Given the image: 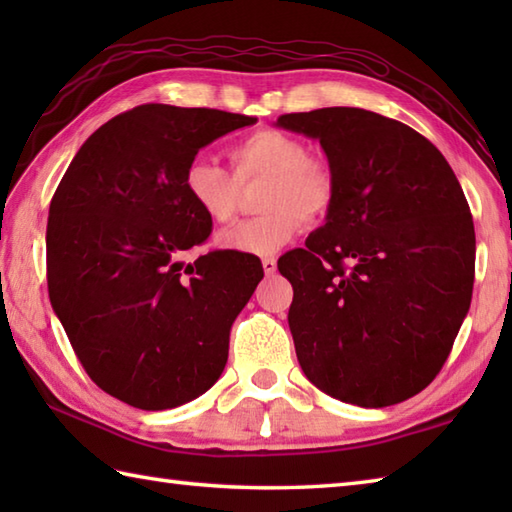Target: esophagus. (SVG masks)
Listing matches in <instances>:
<instances>
[{
    "label": "esophagus",
    "instance_id": "34e87169",
    "mask_svg": "<svg viewBox=\"0 0 512 512\" xmlns=\"http://www.w3.org/2000/svg\"><path fill=\"white\" fill-rule=\"evenodd\" d=\"M262 266H264V273H266L268 277L277 273V259H275V257H266V259H262Z\"/></svg>",
    "mask_w": 512,
    "mask_h": 512
}]
</instances>
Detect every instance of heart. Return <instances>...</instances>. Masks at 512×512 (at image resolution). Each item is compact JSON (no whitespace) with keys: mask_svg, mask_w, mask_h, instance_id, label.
<instances>
[{"mask_svg":"<svg viewBox=\"0 0 512 512\" xmlns=\"http://www.w3.org/2000/svg\"><path fill=\"white\" fill-rule=\"evenodd\" d=\"M233 173L209 158H195L184 171V189L206 220L226 224L239 204V184L264 180L257 209L264 211L217 235V246L235 253L273 255L295 237L303 220L314 224L336 198L332 169L310 158L301 138L281 129H257L228 151Z\"/></svg>","mask_w":512,"mask_h":512,"instance_id":"heart-1","label":"heart"}]
</instances>
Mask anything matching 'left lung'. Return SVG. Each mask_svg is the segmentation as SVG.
Returning <instances> with one entry per match:
<instances>
[{
	"label": "left lung",
	"mask_w": 512,
	"mask_h": 512,
	"mask_svg": "<svg viewBox=\"0 0 512 512\" xmlns=\"http://www.w3.org/2000/svg\"><path fill=\"white\" fill-rule=\"evenodd\" d=\"M336 180L325 224L279 259L303 374L358 407H389L438 376L469 312L475 228L444 156L416 129L358 107L284 114Z\"/></svg>",
	"instance_id": "obj_1"
}]
</instances>
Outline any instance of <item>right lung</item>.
Instances as JSON below:
<instances>
[{
    "label": "right lung",
    "mask_w": 512,
    "mask_h": 512,
    "mask_svg": "<svg viewBox=\"0 0 512 512\" xmlns=\"http://www.w3.org/2000/svg\"><path fill=\"white\" fill-rule=\"evenodd\" d=\"M255 116L138 105L76 151L52 195L46 255L52 310L85 372L127 405L162 411L222 376L235 317L264 277L255 255L211 250V220L184 171L198 151Z\"/></svg>",
    "instance_id": "right-lung-1"
}]
</instances>
